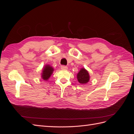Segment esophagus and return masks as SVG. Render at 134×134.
I'll list each match as a JSON object with an SVG mask.
<instances>
[{
    "instance_id": "obj_1",
    "label": "esophagus",
    "mask_w": 134,
    "mask_h": 134,
    "mask_svg": "<svg viewBox=\"0 0 134 134\" xmlns=\"http://www.w3.org/2000/svg\"><path fill=\"white\" fill-rule=\"evenodd\" d=\"M61 69H63V70H67L68 67L66 66L62 65V66H61Z\"/></svg>"
}]
</instances>
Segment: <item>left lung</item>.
<instances>
[{
  "label": "left lung",
  "mask_w": 134,
  "mask_h": 134,
  "mask_svg": "<svg viewBox=\"0 0 134 134\" xmlns=\"http://www.w3.org/2000/svg\"><path fill=\"white\" fill-rule=\"evenodd\" d=\"M77 79L80 84H86L90 81V76L88 71L84 68H82L77 74Z\"/></svg>",
  "instance_id": "1"
}]
</instances>
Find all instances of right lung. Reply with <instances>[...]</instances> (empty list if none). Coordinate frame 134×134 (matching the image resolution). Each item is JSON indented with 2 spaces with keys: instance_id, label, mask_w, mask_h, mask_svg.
<instances>
[{
  "instance_id": "add662e5",
  "label": "right lung",
  "mask_w": 134,
  "mask_h": 134,
  "mask_svg": "<svg viewBox=\"0 0 134 134\" xmlns=\"http://www.w3.org/2000/svg\"><path fill=\"white\" fill-rule=\"evenodd\" d=\"M54 69L50 65H46L42 69L41 73V78L44 80H47L53 73Z\"/></svg>"
}]
</instances>
